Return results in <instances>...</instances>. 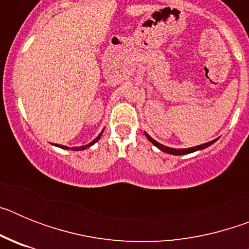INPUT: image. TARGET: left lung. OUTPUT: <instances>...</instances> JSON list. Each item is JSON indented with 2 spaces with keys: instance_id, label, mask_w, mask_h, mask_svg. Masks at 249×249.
<instances>
[{
  "instance_id": "obj_1",
  "label": "left lung",
  "mask_w": 249,
  "mask_h": 249,
  "mask_svg": "<svg viewBox=\"0 0 249 249\" xmlns=\"http://www.w3.org/2000/svg\"><path fill=\"white\" fill-rule=\"evenodd\" d=\"M147 138H148L149 141H151L152 143L155 144L156 147H158V148L160 149V151L163 152H167V153H171V155H177V156H181V155H187V153H191V152H195V151H198V149H203L206 148V147L211 146L212 143H214V141H211V142H207V143H203V144H199V146H196V147H191V148H183V149H177V148H171V147H167V146H163V144L158 143L157 141H155L153 138L151 137V136H148L146 133Z\"/></svg>"
}]
</instances>
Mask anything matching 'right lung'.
<instances>
[{"mask_svg": "<svg viewBox=\"0 0 249 249\" xmlns=\"http://www.w3.org/2000/svg\"><path fill=\"white\" fill-rule=\"evenodd\" d=\"M101 135H102V132H101L100 135L97 136V137L94 138L93 141H92L91 143H89V144H86V146H81V147H72V149H73V151H82V149H86V148H89V147H91L92 144L93 143H96V142H97L98 140H100L101 138ZM56 146H58V147H61V148H66V149H70L68 148V147H66V146H61V144H56Z\"/></svg>", "mask_w": 249, "mask_h": 249, "instance_id": "add662e5", "label": "right lung"}]
</instances>
